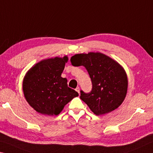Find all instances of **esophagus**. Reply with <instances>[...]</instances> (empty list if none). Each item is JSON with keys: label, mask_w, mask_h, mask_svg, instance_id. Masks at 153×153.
Wrapping results in <instances>:
<instances>
[{"label": "esophagus", "mask_w": 153, "mask_h": 153, "mask_svg": "<svg viewBox=\"0 0 153 153\" xmlns=\"http://www.w3.org/2000/svg\"><path fill=\"white\" fill-rule=\"evenodd\" d=\"M76 91L77 92V93H79V87H77V88H76Z\"/></svg>", "instance_id": "1"}]
</instances>
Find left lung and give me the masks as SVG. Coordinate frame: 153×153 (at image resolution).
Masks as SVG:
<instances>
[{
  "label": "left lung",
  "mask_w": 153,
  "mask_h": 153,
  "mask_svg": "<svg viewBox=\"0 0 153 153\" xmlns=\"http://www.w3.org/2000/svg\"><path fill=\"white\" fill-rule=\"evenodd\" d=\"M70 60L74 66L83 65L88 73L93 88L88 94L81 91L80 99L94 114L111 112L123 103L128 79L124 68L117 61L98 52L75 54Z\"/></svg>",
  "instance_id": "obj_1"
}]
</instances>
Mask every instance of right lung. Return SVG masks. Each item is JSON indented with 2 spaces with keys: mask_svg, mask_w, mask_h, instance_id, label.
<instances>
[{
  "mask_svg": "<svg viewBox=\"0 0 153 153\" xmlns=\"http://www.w3.org/2000/svg\"><path fill=\"white\" fill-rule=\"evenodd\" d=\"M68 56L52 57L34 65L24 76L22 89L26 100L43 115H59L67 104L78 96L61 77Z\"/></svg>",
  "mask_w": 153,
  "mask_h": 153,
  "instance_id": "1",
  "label": "right lung"
}]
</instances>
